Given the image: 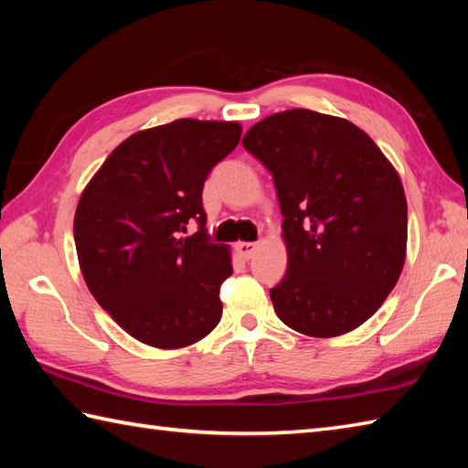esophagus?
Wrapping results in <instances>:
<instances>
[{"instance_id":"obj_1","label":"esophagus","mask_w":468,"mask_h":468,"mask_svg":"<svg viewBox=\"0 0 468 468\" xmlns=\"http://www.w3.org/2000/svg\"><path fill=\"white\" fill-rule=\"evenodd\" d=\"M235 251L241 257V260H251L253 253L257 251V243H237Z\"/></svg>"}]
</instances>
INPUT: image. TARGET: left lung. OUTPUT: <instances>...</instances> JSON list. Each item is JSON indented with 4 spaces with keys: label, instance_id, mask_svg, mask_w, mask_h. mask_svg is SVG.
<instances>
[{
    "label": "left lung",
    "instance_id": "8db88e82",
    "mask_svg": "<svg viewBox=\"0 0 468 468\" xmlns=\"http://www.w3.org/2000/svg\"><path fill=\"white\" fill-rule=\"evenodd\" d=\"M243 146L271 173L283 215L287 271L270 290L275 314L314 337L356 330L404 267L399 173L362 128L305 108L263 118Z\"/></svg>",
    "mask_w": 468,
    "mask_h": 468
}]
</instances>
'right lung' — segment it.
Returning a JSON list of instances; mask_svg holds the SVG:
<instances>
[{"mask_svg":"<svg viewBox=\"0 0 468 468\" xmlns=\"http://www.w3.org/2000/svg\"><path fill=\"white\" fill-rule=\"evenodd\" d=\"M241 138L237 122L181 121L128 136L106 158L74 217L78 261L102 310L138 342L175 350L221 320L225 245L207 235L203 185ZM188 222L199 229L181 238Z\"/></svg>","mask_w":468,"mask_h":468,"instance_id":"add662e5","label":"right lung"}]
</instances>
